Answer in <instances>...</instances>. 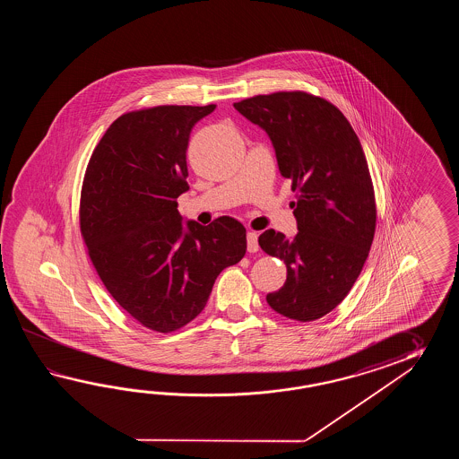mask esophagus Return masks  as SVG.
<instances>
[{
	"mask_svg": "<svg viewBox=\"0 0 459 459\" xmlns=\"http://www.w3.org/2000/svg\"><path fill=\"white\" fill-rule=\"evenodd\" d=\"M246 241H247V251L249 253H257L259 251V244H257V233L249 231L246 236Z\"/></svg>",
	"mask_w": 459,
	"mask_h": 459,
	"instance_id": "1",
	"label": "esophagus"
}]
</instances>
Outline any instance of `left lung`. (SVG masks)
I'll return each mask as SVG.
<instances>
[{
    "mask_svg": "<svg viewBox=\"0 0 459 459\" xmlns=\"http://www.w3.org/2000/svg\"><path fill=\"white\" fill-rule=\"evenodd\" d=\"M234 108L273 143L281 176L297 192L293 238L265 230L264 253L287 265L265 300L275 312L312 322L351 290L376 231L374 188L359 137L338 108L303 91L247 98Z\"/></svg>",
    "mask_w": 459,
    "mask_h": 459,
    "instance_id": "1",
    "label": "left lung"
}]
</instances>
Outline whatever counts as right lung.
<instances>
[{
  "label": "right lung",
  "instance_id": "add662e5",
  "mask_svg": "<svg viewBox=\"0 0 459 459\" xmlns=\"http://www.w3.org/2000/svg\"><path fill=\"white\" fill-rule=\"evenodd\" d=\"M208 107H156L108 127L88 162L80 228L108 292L137 322L170 333L205 308L220 273L246 254L231 216L186 221V146Z\"/></svg>",
  "mask_w": 459,
  "mask_h": 459
}]
</instances>
